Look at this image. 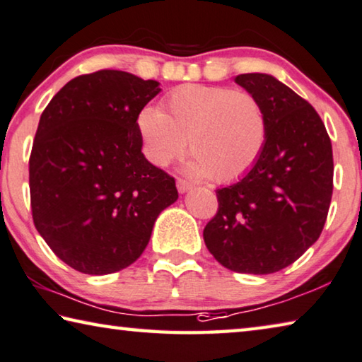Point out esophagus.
<instances>
[{
  "label": "esophagus",
  "mask_w": 362,
  "mask_h": 362,
  "mask_svg": "<svg viewBox=\"0 0 362 362\" xmlns=\"http://www.w3.org/2000/svg\"><path fill=\"white\" fill-rule=\"evenodd\" d=\"M193 188V185L190 182H187V180H183V179H179L177 180V190H179V193H187V192H190Z\"/></svg>",
  "instance_id": "obj_1"
}]
</instances>
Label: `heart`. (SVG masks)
Instances as JSON below:
<instances>
[{
	"label": "heart",
	"instance_id": "b5f03b06",
	"mask_svg": "<svg viewBox=\"0 0 362 362\" xmlns=\"http://www.w3.org/2000/svg\"><path fill=\"white\" fill-rule=\"evenodd\" d=\"M143 151L164 168L185 151L193 177L232 182L245 175L266 141V116L253 95L227 87L183 85L164 100L163 111L145 106L136 116Z\"/></svg>",
	"mask_w": 362,
	"mask_h": 362
}]
</instances>
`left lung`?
Segmentation results:
<instances>
[{"instance_id":"left-lung-1","label":"left lung","mask_w":362,"mask_h":362,"mask_svg":"<svg viewBox=\"0 0 362 362\" xmlns=\"http://www.w3.org/2000/svg\"><path fill=\"white\" fill-rule=\"evenodd\" d=\"M235 83L262 106L266 141L238 182L217 190L219 211L204 227L209 253L242 274L285 269L317 242L334 190V158L315 109L269 74Z\"/></svg>"}]
</instances>
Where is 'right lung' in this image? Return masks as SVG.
<instances>
[{
    "instance_id": "obj_1",
    "label": "right lung",
    "mask_w": 362,
    "mask_h": 362,
    "mask_svg": "<svg viewBox=\"0 0 362 362\" xmlns=\"http://www.w3.org/2000/svg\"><path fill=\"white\" fill-rule=\"evenodd\" d=\"M160 91L156 80L98 71L67 82L40 117L30 163L32 216L67 266L90 275L134 264L175 180L141 153L136 116Z\"/></svg>"
}]
</instances>
